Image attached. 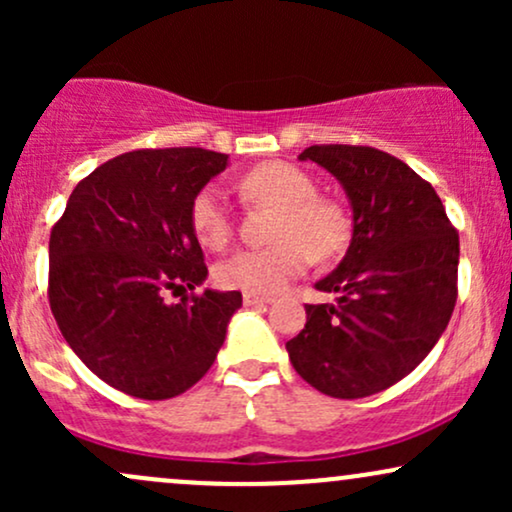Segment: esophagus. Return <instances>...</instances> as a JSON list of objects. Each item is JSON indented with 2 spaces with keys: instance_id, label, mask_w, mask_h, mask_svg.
Here are the masks:
<instances>
[{
  "instance_id": "1",
  "label": "esophagus",
  "mask_w": 512,
  "mask_h": 512,
  "mask_svg": "<svg viewBox=\"0 0 512 512\" xmlns=\"http://www.w3.org/2000/svg\"><path fill=\"white\" fill-rule=\"evenodd\" d=\"M243 303H245V305H267V303H272V298L262 296V293L245 291V293H243Z\"/></svg>"
}]
</instances>
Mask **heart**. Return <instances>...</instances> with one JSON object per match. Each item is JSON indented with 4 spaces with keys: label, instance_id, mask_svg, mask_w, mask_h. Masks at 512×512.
Here are the masks:
<instances>
[{
    "label": "heart",
    "instance_id": "1",
    "mask_svg": "<svg viewBox=\"0 0 512 512\" xmlns=\"http://www.w3.org/2000/svg\"><path fill=\"white\" fill-rule=\"evenodd\" d=\"M240 195L257 204L279 207L274 245L240 250L216 267L226 289L276 293L308 269L310 260L327 262L342 255L351 238V221L342 204L317 197L305 170L286 161H267L238 180ZM192 233L204 248L223 250L233 238V214L219 187L207 185L190 204Z\"/></svg>",
    "mask_w": 512,
    "mask_h": 512
}]
</instances>
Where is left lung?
Returning <instances> with one entry per match:
<instances>
[{"label":"left lung","mask_w":512,"mask_h":512,"mask_svg":"<svg viewBox=\"0 0 512 512\" xmlns=\"http://www.w3.org/2000/svg\"><path fill=\"white\" fill-rule=\"evenodd\" d=\"M344 185L354 236L317 289L337 303L305 305V327L286 351L308 385L337 399L383 392L419 366L457 301L460 236L443 202L399 158L354 144L308 146Z\"/></svg>","instance_id":"left-lung-1"}]
</instances>
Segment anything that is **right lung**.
Wrapping results in <instances>:
<instances>
[{
    "mask_svg": "<svg viewBox=\"0 0 512 512\" xmlns=\"http://www.w3.org/2000/svg\"><path fill=\"white\" fill-rule=\"evenodd\" d=\"M219 151H127L69 195L50 233L48 298L62 337L88 370L139 399L190 390L219 354L240 291H204L190 204L226 168ZM191 296L168 304V295Z\"/></svg>",
    "mask_w": 512,
    "mask_h": 512,
    "instance_id": "1",
    "label": "right lung"
}]
</instances>
